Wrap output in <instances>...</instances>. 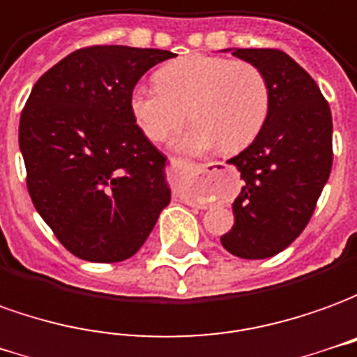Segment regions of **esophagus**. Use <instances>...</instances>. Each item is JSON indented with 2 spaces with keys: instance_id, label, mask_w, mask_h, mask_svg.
Here are the masks:
<instances>
[{
  "instance_id": "esophagus-1",
  "label": "esophagus",
  "mask_w": 357,
  "mask_h": 357,
  "mask_svg": "<svg viewBox=\"0 0 357 357\" xmlns=\"http://www.w3.org/2000/svg\"><path fill=\"white\" fill-rule=\"evenodd\" d=\"M215 165H217V163H199V169H202L204 173H211L215 169Z\"/></svg>"
}]
</instances>
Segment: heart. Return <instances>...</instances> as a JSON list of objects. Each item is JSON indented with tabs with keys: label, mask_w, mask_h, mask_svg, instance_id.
<instances>
[{
	"label": "heart",
	"mask_w": 357,
	"mask_h": 357,
	"mask_svg": "<svg viewBox=\"0 0 357 357\" xmlns=\"http://www.w3.org/2000/svg\"><path fill=\"white\" fill-rule=\"evenodd\" d=\"M158 86H136L128 107L150 142H163L186 121L194 126L176 142L186 151L219 146L236 153L264 130L271 88L265 73L250 61L192 53L167 63L155 73Z\"/></svg>",
	"instance_id": "heart-1"
}]
</instances>
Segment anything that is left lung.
<instances>
[{
  "label": "left lung",
  "instance_id": "8db88e82",
  "mask_svg": "<svg viewBox=\"0 0 357 357\" xmlns=\"http://www.w3.org/2000/svg\"><path fill=\"white\" fill-rule=\"evenodd\" d=\"M232 55L264 70L271 107L259 136L229 159L244 184L221 244L236 257L265 259L290 246L312 219L333 167V117L319 86L284 52L259 47Z\"/></svg>",
  "mask_w": 357,
  "mask_h": 357
}]
</instances>
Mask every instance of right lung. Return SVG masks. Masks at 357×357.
Returning a JSON list of instances; mask_svg holds the SVG:
<instances>
[{
	"instance_id": "right-lung-1",
	"label": "right lung",
	"mask_w": 357,
	"mask_h": 357,
	"mask_svg": "<svg viewBox=\"0 0 357 357\" xmlns=\"http://www.w3.org/2000/svg\"><path fill=\"white\" fill-rule=\"evenodd\" d=\"M167 50L88 45L38 78L19 146L32 204L55 238L86 261L132 257L169 206L165 155L144 136L128 100Z\"/></svg>"
}]
</instances>
